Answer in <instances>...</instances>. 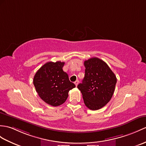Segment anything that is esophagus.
Here are the masks:
<instances>
[{"instance_id":"34e87169","label":"esophagus","mask_w":146,"mask_h":146,"mask_svg":"<svg viewBox=\"0 0 146 146\" xmlns=\"http://www.w3.org/2000/svg\"><path fill=\"white\" fill-rule=\"evenodd\" d=\"M78 83H79V81L78 80H76L75 82H74V84H75L76 86H78Z\"/></svg>"}]
</instances>
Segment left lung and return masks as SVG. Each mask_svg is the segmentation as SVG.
Listing matches in <instances>:
<instances>
[{
	"instance_id": "obj_1",
	"label": "left lung",
	"mask_w": 146,
	"mask_h": 146,
	"mask_svg": "<svg viewBox=\"0 0 146 146\" xmlns=\"http://www.w3.org/2000/svg\"><path fill=\"white\" fill-rule=\"evenodd\" d=\"M85 74L82 83L78 85L84 104L95 111L104 107L113 96L116 76L107 64L98 58L84 61Z\"/></svg>"
}]
</instances>
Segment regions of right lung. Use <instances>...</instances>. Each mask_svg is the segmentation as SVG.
<instances>
[{
	"instance_id": "1",
	"label": "right lung",
	"mask_w": 146,
	"mask_h": 146,
	"mask_svg": "<svg viewBox=\"0 0 146 146\" xmlns=\"http://www.w3.org/2000/svg\"><path fill=\"white\" fill-rule=\"evenodd\" d=\"M64 62H47L37 71L33 78L36 92L41 99L52 106L65 102L69 91L75 84L69 80L68 74L63 72Z\"/></svg>"
}]
</instances>
